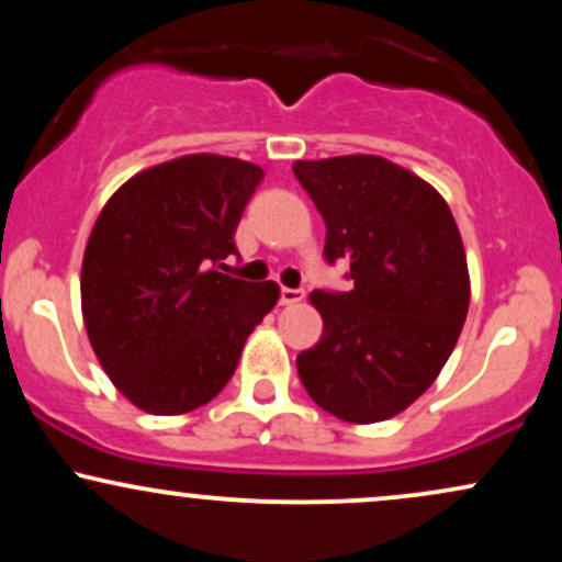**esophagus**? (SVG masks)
I'll return each instance as SVG.
<instances>
[{
  "label": "esophagus",
  "mask_w": 562,
  "mask_h": 562,
  "mask_svg": "<svg viewBox=\"0 0 562 562\" xmlns=\"http://www.w3.org/2000/svg\"><path fill=\"white\" fill-rule=\"evenodd\" d=\"M303 301V290L299 288H282L280 290V303L282 306H293V303Z\"/></svg>",
  "instance_id": "34e87169"
}]
</instances>
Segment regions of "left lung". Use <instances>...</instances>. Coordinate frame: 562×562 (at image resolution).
<instances>
[{
  "label": "left lung",
  "instance_id": "1",
  "mask_svg": "<svg viewBox=\"0 0 562 562\" xmlns=\"http://www.w3.org/2000/svg\"><path fill=\"white\" fill-rule=\"evenodd\" d=\"M325 218V256L348 293L314 290L319 344L295 364L303 389L346 423L396 417L434 385L470 306L460 229L436 187L380 156L295 160Z\"/></svg>",
  "mask_w": 562,
  "mask_h": 562
}]
</instances>
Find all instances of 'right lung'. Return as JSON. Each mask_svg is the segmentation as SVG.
<instances>
[{
    "label": "right lung",
    "mask_w": 562,
    "mask_h": 562,
    "mask_svg": "<svg viewBox=\"0 0 562 562\" xmlns=\"http://www.w3.org/2000/svg\"><path fill=\"white\" fill-rule=\"evenodd\" d=\"M263 169L192 153L134 173L97 216L81 263V312L102 370L134 406L184 415L235 375L277 282L224 274Z\"/></svg>",
    "instance_id": "right-lung-1"
}]
</instances>
